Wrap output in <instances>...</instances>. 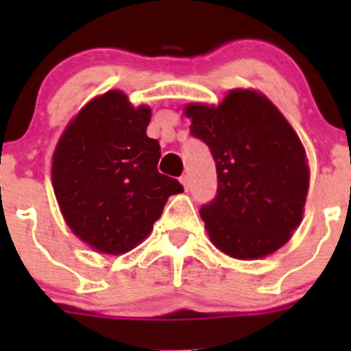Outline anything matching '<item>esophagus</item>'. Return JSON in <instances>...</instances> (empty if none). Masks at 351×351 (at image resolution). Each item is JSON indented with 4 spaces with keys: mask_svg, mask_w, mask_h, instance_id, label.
Here are the masks:
<instances>
[{
    "mask_svg": "<svg viewBox=\"0 0 351 351\" xmlns=\"http://www.w3.org/2000/svg\"><path fill=\"white\" fill-rule=\"evenodd\" d=\"M180 183H182V185H183V189L189 190V186H190V176H189V175L180 176Z\"/></svg>",
    "mask_w": 351,
    "mask_h": 351,
    "instance_id": "esophagus-1",
    "label": "esophagus"
}]
</instances>
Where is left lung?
Here are the masks:
<instances>
[{
  "label": "left lung",
  "instance_id": "left-lung-1",
  "mask_svg": "<svg viewBox=\"0 0 351 351\" xmlns=\"http://www.w3.org/2000/svg\"><path fill=\"white\" fill-rule=\"evenodd\" d=\"M190 132L215 159L217 195L200 208L210 243L236 260L275 253L300 226L309 165L299 136L261 91L234 88L217 105L186 104Z\"/></svg>",
  "mask_w": 351,
  "mask_h": 351
}]
</instances>
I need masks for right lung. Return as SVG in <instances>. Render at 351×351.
<instances>
[{
  "label": "right lung",
  "instance_id": "obj_1",
  "mask_svg": "<svg viewBox=\"0 0 351 351\" xmlns=\"http://www.w3.org/2000/svg\"><path fill=\"white\" fill-rule=\"evenodd\" d=\"M149 105L120 90L88 101L62 130L52 154V189L67 228L101 254L139 246L161 217L178 180L158 173L159 143L147 137Z\"/></svg>",
  "mask_w": 351,
  "mask_h": 351
}]
</instances>
